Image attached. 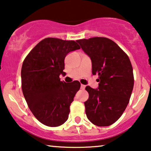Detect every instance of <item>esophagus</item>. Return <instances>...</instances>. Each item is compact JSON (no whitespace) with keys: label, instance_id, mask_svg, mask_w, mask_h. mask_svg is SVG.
I'll list each match as a JSON object with an SVG mask.
<instances>
[{"label":"esophagus","instance_id":"esophagus-1","mask_svg":"<svg viewBox=\"0 0 151 151\" xmlns=\"http://www.w3.org/2000/svg\"><path fill=\"white\" fill-rule=\"evenodd\" d=\"M85 88H86V86L83 85V84H81V89L84 90V89H85Z\"/></svg>","mask_w":151,"mask_h":151}]
</instances>
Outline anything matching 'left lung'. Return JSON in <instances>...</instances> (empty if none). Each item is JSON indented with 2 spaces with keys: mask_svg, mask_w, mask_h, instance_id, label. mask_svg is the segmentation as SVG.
<instances>
[{
  "mask_svg": "<svg viewBox=\"0 0 151 151\" xmlns=\"http://www.w3.org/2000/svg\"><path fill=\"white\" fill-rule=\"evenodd\" d=\"M92 61L98 74V89L86 86L89 98L84 102L88 119L94 125L108 126L119 119L129 103L134 86L129 57L111 39L93 37L77 41Z\"/></svg>",
  "mask_w": 151,
  "mask_h": 151,
  "instance_id": "8db88e82",
  "label": "left lung"
}]
</instances>
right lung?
Here are the masks:
<instances>
[{
	"mask_svg": "<svg viewBox=\"0 0 151 151\" xmlns=\"http://www.w3.org/2000/svg\"><path fill=\"white\" fill-rule=\"evenodd\" d=\"M74 41L45 38L24 59L21 87L32 114L44 125L57 127L68 119L70 104L81 84L60 81L65 74L64 60L70 52L80 49Z\"/></svg>",
	"mask_w": 151,
	"mask_h": 151,
	"instance_id": "obj_1",
	"label": "right lung"
}]
</instances>
